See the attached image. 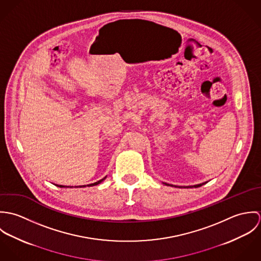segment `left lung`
Segmentation results:
<instances>
[{
  "label": "left lung",
  "instance_id": "1",
  "mask_svg": "<svg viewBox=\"0 0 261 261\" xmlns=\"http://www.w3.org/2000/svg\"><path fill=\"white\" fill-rule=\"evenodd\" d=\"M207 182H205V183H202V184H198V185H194V186H187V187H179V188H198V187H201L202 185H204V184H206ZM165 185H167V186H173V185H170V184H167V183H164Z\"/></svg>",
  "mask_w": 261,
  "mask_h": 261
}]
</instances>
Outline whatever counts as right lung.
Masks as SVG:
<instances>
[{
	"label": "right lung",
	"mask_w": 261,
	"mask_h": 261,
	"mask_svg": "<svg viewBox=\"0 0 261 261\" xmlns=\"http://www.w3.org/2000/svg\"><path fill=\"white\" fill-rule=\"evenodd\" d=\"M106 178H107V177H105V178H103V179H101V180H99V181H97V182H95V183H92V184H89V185H87V186H88V187L96 186V185H98V184H100V183H101V182H102V181H103V180H105V179H106ZM57 186H58V185H57ZM58 187H60V188H65V187H66V186H62V185H59V186H58ZM81 187H86V186H85V185H84V186H80V188H81ZM70 188H72V187H70Z\"/></svg>",
	"instance_id": "right-lung-1"
}]
</instances>
